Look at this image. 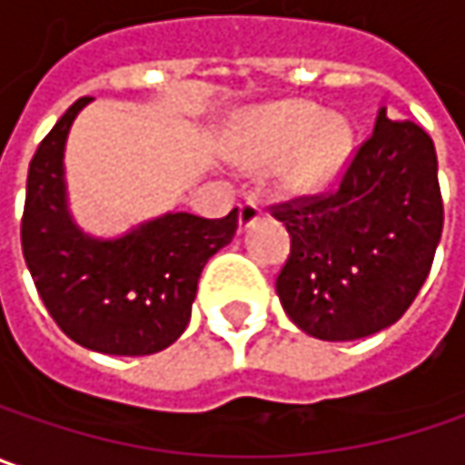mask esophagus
Wrapping results in <instances>:
<instances>
[{
  "label": "esophagus",
  "mask_w": 465,
  "mask_h": 465,
  "mask_svg": "<svg viewBox=\"0 0 465 465\" xmlns=\"http://www.w3.org/2000/svg\"><path fill=\"white\" fill-rule=\"evenodd\" d=\"M260 215H262V205H260L258 200H244V203L239 205V229L252 226Z\"/></svg>",
  "instance_id": "1"
}]
</instances>
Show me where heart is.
<instances>
[{"label":"heart","instance_id":"obj_1","mask_svg":"<svg viewBox=\"0 0 465 465\" xmlns=\"http://www.w3.org/2000/svg\"><path fill=\"white\" fill-rule=\"evenodd\" d=\"M352 150V128L311 102H282L268 107L244 147V163L271 165L289 157L284 181L292 189H321L340 173Z\"/></svg>","mask_w":465,"mask_h":465}]
</instances>
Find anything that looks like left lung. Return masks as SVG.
<instances>
[{
  "label": "left lung",
  "instance_id": "left-lung-1",
  "mask_svg": "<svg viewBox=\"0 0 465 465\" xmlns=\"http://www.w3.org/2000/svg\"><path fill=\"white\" fill-rule=\"evenodd\" d=\"M271 215L292 236L276 276L289 318L326 341L376 334L411 308L442 236L434 142L381 107L334 189L271 205Z\"/></svg>",
  "mask_w": 465,
  "mask_h": 465
}]
</instances>
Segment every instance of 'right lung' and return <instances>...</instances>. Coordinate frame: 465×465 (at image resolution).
Wrapping results in <instances>:
<instances>
[{"mask_svg": "<svg viewBox=\"0 0 465 465\" xmlns=\"http://www.w3.org/2000/svg\"><path fill=\"white\" fill-rule=\"evenodd\" d=\"M89 99L70 104L31 160L23 258L46 311L70 340L104 355H152L183 334L200 273L233 239L239 213H168L107 242L78 232L65 205L63 150Z\"/></svg>", "mask_w": 465, "mask_h": 465, "instance_id": "right-lung-1", "label": "right lung"}]
</instances>
